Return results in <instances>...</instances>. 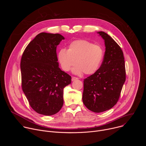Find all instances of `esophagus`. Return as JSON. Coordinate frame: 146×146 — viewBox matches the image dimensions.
Instances as JSON below:
<instances>
[{
  "instance_id": "esophagus-1",
  "label": "esophagus",
  "mask_w": 146,
  "mask_h": 146,
  "mask_svg": "<svg viewBox=\"0 0 146 146\" xmlns=\"http://www.w3.org/2000/svg\"><path fill=\"white\" fill-rule=\"evenodd\" d=\"M78 78H77V77H72V81H75V80H78Z\"/></svg>"
}]
</instances>
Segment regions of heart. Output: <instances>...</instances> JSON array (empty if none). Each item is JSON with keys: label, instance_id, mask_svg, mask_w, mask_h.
Instances as JSON below:
<instances>
[{"label": "heart", "instance_id": "heart-1", "mask_svg": "<svg viewBox=\"0 0 146 146\" xmlns=\"http://www.w3.org/2000/svg\"><path fill=\"white\" fill-rule=\"evenodd\" d=\"M104 56L102 47L87 40H76L68 45V49L61 48L57 58L62 70L68 72L76 63L73 69L74 74L84 72L90 75L95 73L99 68Z\"/></svg>", "mask_w": 146, "mask_h": 146}]
</instances>
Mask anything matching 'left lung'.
<instances>
[{"label": "left lung", "mask_w": 146, "mask_h": 146, "mask_svg": "<svg viewBox=\"0 0 146 146\" xmlns=\"http://www.w3.org/2000/svg\"><path fill=\"white\" fill-rule=\"evenodd\" d=\"M105 40L106 51L99 69L84 80L82 102L90 110L101 113L117 103L126 79L123 52L106 33L98 32Z\"/></svg>", "instance_id": "obj_1"}]
</instances>
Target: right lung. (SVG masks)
I'll return each instance as SVG.
<instances>
[{"label": "right lung", "mask_w": 146, "mask_h": 146, "mask_svg": "<svg viewBox=\"0 0 146 146\" xmlns=\"http://www.w3.org/2000/svg\"><path fill=\"white\" fill-rule=\"evenodd\" d=\"M63 36L42 32L25 49L21 59L22 88L30 106L37 113L52 115L64 105V88L71 76L59 68L56 47Z\"/></svg>", "instance_id": "obj_1"}]
</instances>
